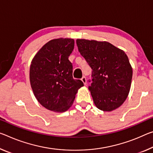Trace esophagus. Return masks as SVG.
<instances>
[{"label": "esophagus", "mask_w": 153, "mask_h": 153, "mask_svg": "<svg viewBox=\"0 0 153 153\" xmlns=\"http://www.w3.org/2000/svg\"><path fill=\"white\" fill-rule=\"evenodd\" d=\"M81 80L82 81V82H83L84 83V84H86V77H84V76H83L82 77V79H81Z\"/></svg>", "instance_id": "obj_1"}]
</instances>
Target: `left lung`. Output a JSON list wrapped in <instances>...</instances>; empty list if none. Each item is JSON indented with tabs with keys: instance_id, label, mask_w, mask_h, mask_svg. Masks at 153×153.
I'll return each mask as SVG.
<instances>
[{
	"instance_id": "obj_1",
	"label": "left lung",
	"mask_w": 153,
	"mask_h": 153,
	"mask_svg": "<svg viewBox=\"0 0 153 153\" xmlns=\"http://www.w3.org/2000/svg\"><path fill=\"white\" fill-rule=\"evenodd\" d=\"M76 43L92 69L88 89L95 105L105 111L120 107L129 93L133 75L127 54L106 42L77 39Z\"/></svg>"
}]
</instances>
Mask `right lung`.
<instances>
[{
  "label": "right lung",
  "instance_id": "1",
  "mask_svg": "<svg viewBox=\"0 0 153 153\" xmlns=\"http://www.w3.org/2000/svg\"><path fill=\"white\" fill-rule=\"evenodd\" d=\"M74 48L72 39L51 40L41 48L31 62L30 82L39 102L51 111L63 112L71 107L84 83L73 78L69 56Z\"/></svg>",
  "mask_w": 153,
  "mask_h": 153
}]
</instances>
